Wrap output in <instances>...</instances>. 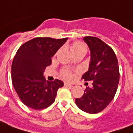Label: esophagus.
<instances>
[{
  "instance_id": "esophagus-1",
  "label": "esophagus",
  "mask_w": 133,
  "mask_h": 133,
  "mask_svg": "<svg viewBox=\"0 0 133 133\" xmlns=\"http://www.w3.org/2000/svg\"><path fill=\"white\" fill-rule=\"evenodd\" d=\"M64 86L65 87H72V85L70 84V83H68V82H65V83H64Z\"/></svg>"
}]
</instances>
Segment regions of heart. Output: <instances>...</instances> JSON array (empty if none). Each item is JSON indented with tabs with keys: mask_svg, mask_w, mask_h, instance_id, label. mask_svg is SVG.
<instances>
[{
	"mask_svg": "<svg viewBox=\"0 0 133 133\" xmlns=\"http://www.w3.org/2000/svg\"><path fill=\"white\" fill-rule=\"evenodd\" d=\"M71 51L73 54V55L76 54H79V53H84L85 54L87 51V48L86 45H84L83 43L80 42H75L72 43L71 45ZM61 77L65 79H71L72 78V73L71 71H70L68 70H62L61 73Z\"/></svg>",
	"mask_w": 133,
	"mask_h": 133,
	"instance_id": "1",
	"label": "heart"
}]
</instances>
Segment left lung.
I'll use <instances>...</instances> for the list:
<instances>
[{
    "instance_id": "1",
    "label": "left lung",
    "mask_w": 133,
    "mask_h": 133,
    "mask_svg": "<svg viewBox=\"0 0 133 133\" xmlns=\"http://www.w3.org/2000/svg\"><path fill=\"white\" fill-rule=\"evenodd\" d=\"M91 52L89 70L82 79L92 81V87H87L84 94L75 99V104L83 111L97 114L109 105L116 93L119 82L118 59L114 50L97 37L84 36Z\"/></svg>"
}]
</instances>
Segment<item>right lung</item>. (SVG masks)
<instances>
[{"label":"right lung","instance_id":"obj_1","mask_svg":"<svg viewBox=\"0 0 133 133\" xmlns=\"http://www.w3.org/2000/svg\"><path fill=\"white\" fill-rule=\"evenodd\" d=\"M68 38L36 37L19 47L12 63V82L22 103L35 110L46 109L55 101L63 86L59 79L46 81L43 76L53 57Z\"/></svg>","mask_w":133,"mask_h":133}]
</instances>
